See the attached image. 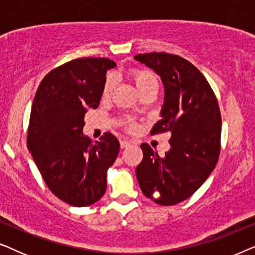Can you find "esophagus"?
<instances>
[{
    "instance_id": "esophagus-1",
    "label": "esophagus",
    "mask_w": 255,
    "mask_h": 255,
    "mask_svg": "<svg viewBox=\"0 0 255 255\" xmlns=\"http://www.w3.org/2000/svg\"><path fill=\"white\" fill-rule=\"evenodd\" d=\"M130 145H131L130 140H127V139H122V140H121V147L122 148L128 147V146H130Z\"/></svg>"
}]
</instances>
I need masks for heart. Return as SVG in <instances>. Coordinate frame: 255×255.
Returning <instances> with one entry per match:
<instances>
[{"label": "heart", "instance_id": "obj_1", "mask_svg": "<svg viewBox=\"0 0 255 255\" xmlns=\"http://www.w3.org/2000/svg\"><path fill=\"white\" fill-rule=\"evenodd\" d=\"M131 80L133 81L135 87H137L139 93H141L142 90H146L148 88H158V80H156L155 75L152 72L146 71V69H135V71H132ZM113 79L109 78L107 80L103 88L104 97L110 95L111 92H113Z\"/></svg>", "mask_w": 255, "mask_h": 255}]
</instances>
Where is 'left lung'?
I'll return each mask as SVG.
<instances>
[{
    "instance_id": "left-lung-1",
    "label": "left lung",
    "mask_w": 255,
    "mask_h": 255,
    "mask_svg": "<svg viewBox=\"0 0 255 255\" xmlns=\"http://www.w3.org/2000/svg\"><path fill=\"white\" fill-rule=\"evenodd\" d=\"M134 59L153 69L165 88L161 120L151 134L172 133L165 156L148 144L140 145L144 158L135 168L139 187L160 205L180 203L204 183L218 161L222 118L217 99L204 75L179 55L152 52Z\"/></svg>"
}]
</instances>
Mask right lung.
<instances>
[{
  "mask_svg": "<svg viewBox=\"0 0 255 255\" xmlns=\"http://www.w3.org/2000/svg\"><path fill=\"white\" fill-rule=\"evenodd\" d=\"M114 67L107 58L66 62L41 80L31 107L27 148L50 190L73 207L103 196L107 170L120 152L110 132L93 142L82 131L87 110L99 107L107 71Z\"/></svg>",
  "mask_w": 255,
  "mask_h": 255,
  "instance_id": "1",
  "label": "right lung"
}]
</instances>
